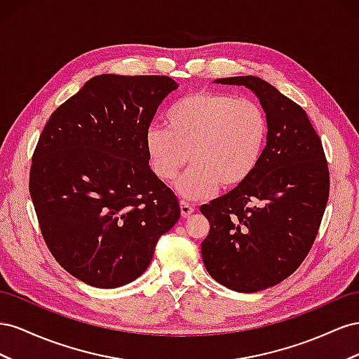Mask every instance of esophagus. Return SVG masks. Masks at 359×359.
Listing matches in <instances>:
<instances>
[{
	"label": "esophagus",
	"instance_id": "34e87169",
	"mask_svg": "<svg viewBox=\"0 0 359 359\" xmlns=\"http://www.w3.org/2000/svg\"><path fill=\"white\" fill-rule=\"evenodd\" d=\"M194 210H196V209H194L192 204H189L185 200H180V213H182L183 218H188L189 215L194 213Z\"/></svg>",
	"mask_w": 359,
	"mask_h": 359
}]
</instances>
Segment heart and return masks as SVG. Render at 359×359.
Returning a JSON list of instances; mask_svg holds the SVG:
<instances>
[{"instance_id": "1", "label": "heart", "mask_w": 359, "mask_h": 359, "mask_svg": "<svg viewBox=\"0 0 359 359\" xmlns=\"http://www.w3.org/2000/svg\"><path fill=\"white\" fill-rule=\"evenodd\" d=\"M165 126L146 129L149 165L163 182L176 179L182 197L198 200L221 185L236 188L257 168L269 135V120L257 102L233 95L198 91L177 100Z\"/></svg>"}]
</instances>
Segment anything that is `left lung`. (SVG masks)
Segmentation results:
<instances>
[{"label":"left lung","mask_w":359,"mask_h":359,"mask_svg":"<svg viewBox=\"0 0 359 359\" xmlns=\"http://www.w3.org/2000/svg\"><path fill=\"white\" fill-rule=\"evenodd\" d=\"M254 91L269 120L262 159L251 176L203 204L210 230L203 263L231 290H264L290 276L310 252L330 197L322 141L306 112L257 76L217 79Z\"/></svg>","instance_id":"left-lung-1"}]
</instances>
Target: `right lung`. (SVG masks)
<instances>
[{"label": "right lung", "instance_id": "1", "mask_svg": "<svg viewBox=\"0 0 359 359\" xmlns=\"http://www.w3.org/2000/svg\"><path fill=\"white\" fill-rule=\"evenodd\" d=\"M176 88L161 75L95 76L40 134L29 170L40 231L55 260L88 285L137 280L180 218L144 147L158 107Z\"/></svg>", "mask_w": 359, "mask_h": 359}]
</instances>
